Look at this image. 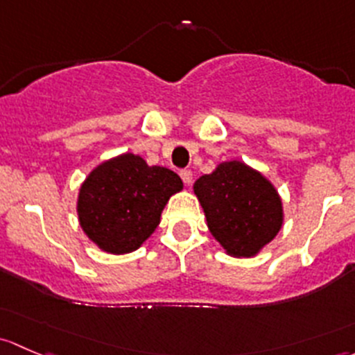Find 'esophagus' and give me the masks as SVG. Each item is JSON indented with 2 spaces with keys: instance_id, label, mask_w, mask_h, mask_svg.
Listing matches in <instances>:
<instances>
[{
  "instance_id": "1",
  "label": "esophagus",
  "mask_w": 355,
  "mask_h": 355,
  "mask_svg": "<svg viewBox=\"0 0 355 355\" xmlns=\"http://www.w3.org/2000/svg\"><path fill=\"white\" fill-rule=\"evenodd\" d=\"M179 176H181L182 182H186V184H189V182L193 181V173L189 169H182L179 171Z\"/></svg>"
}]
</instances>
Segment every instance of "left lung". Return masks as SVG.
I'll return each instance as SVG.
<instances>
[{
  "instance_id": "obj_1",
  "label": "left lung",
  "mask_w": 355,
  "mask_h": 355,
  "mask_svg": "<svg viewBox=\"0 0 355 355\" xmlns=\"http://www.w3.org/2000/svg\"><path fill=\"white\" fill-rule=\"evenodd\" d=\"M193 188L208 229L232 257H253L282 227V202L273 186L239 160L222 162Z\"/></svg>"
}]
</instances>
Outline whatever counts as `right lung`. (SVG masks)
Returning <instances> with one entry per match:
<instances>
[{
	"label": "right lung",
	"mask_w": 355,
	"mask_h": 355,
	"mask_svg": "<svg viewBox=\"0 0 355 355\" xmlns=\"http://www.w3.org/2000/svg\"><path fill=\"white\" fill-rule=\"evenodd\" d=\"M179 189L182 181L176 173L124 153L101 164L83 182L80 224L101 250L130 253L155 231L167 200Z\"/></svg>",
	"instance_id": "right-lung-1"
}]
</instances>
